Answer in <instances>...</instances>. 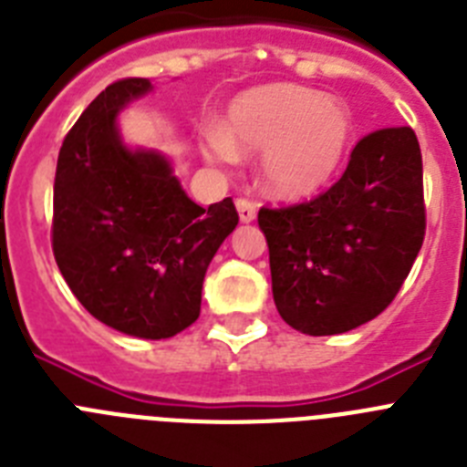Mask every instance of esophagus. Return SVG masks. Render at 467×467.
<instances>
[{
    "label": "esophagus",
    "mask_w": 467,
    "mask_h": 467,
    "mask_svg": "<svg viewBox=\"0 0 467 467\" xmlns=\"http://www.w3.org/2000/svg\"><path fill=\"white\" fill-rule=\"evenodd\" d=\"M236 208H238V217H241V222H245V224L257 217V205H254L250 198H238Z\"/></svg>",
    "instance_id": "obj_1"
}]
</instances>
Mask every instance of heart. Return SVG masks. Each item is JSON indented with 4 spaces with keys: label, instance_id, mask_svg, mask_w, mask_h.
<instances>
[{
    "label": "heart",
    "instance_id": "1",
    "mask_svg": "<svg viewBox=\"0 0 467 467\" xmlns=\"http://www.w3.org/2000/svg\"><path fill=\"white\" fill-rule=\"evenodd\" d=\"M353 121L344 102L292 84L264 86L234 100L226 135H210V154L234 159L238 151H264L262 177L278 196L317 192L339 171Z\"/></svg>",
    "mask_w": 467,
    "mask_h": 467
}]
</instances>
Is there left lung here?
Segmentation results:
<instances>
[{
    "mask_svg": "<svg viewBox=\"0 0 467 467\" xmlns=\"http://www.w3.org/2000/svg\"><path fill=\"white\" fill-rule=\"evenodd\" d=\"M257 220L285 323L311 337L369 323L395 299L426 236L416 133L393 126L365 135L327 192L264 205Z\"/></svg>",
    "mask_w": 467,
    "mask_h": 467,
    "instance_id": "obj_1",
    "label": "left lung"
}]
</instances>
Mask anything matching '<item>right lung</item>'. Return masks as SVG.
Returning <instances> with one entry per match:
<instances>
[{"label":"right lung","instance_id":"right-lung-1","mask_svg":"<svg viewBox=\"0 0 467 467\" xmlns=\"http://www.w3.org/2000/svg\"><path fill=\"white\" fill-rule=\"evenodd\" d=\"M151 90L107 86L65 135L53 184V257L81 306L142 339H168L201 313L208 264L238 224L231 198L201 208L154 151H130L119 109Z\"/></svg>","mask_w":467,"mask_h":467}]
</instances>
